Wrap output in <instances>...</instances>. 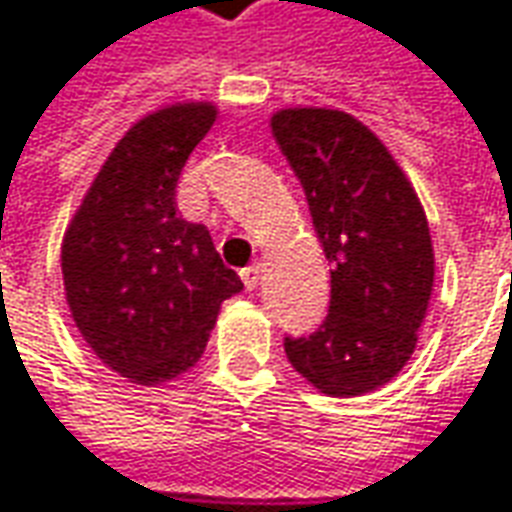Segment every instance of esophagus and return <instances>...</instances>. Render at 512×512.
I'll list each match as a JSON object with an SVG mask.
<instances>
[{"label":"esophagus","mask_w":512,"mask_h":512,"mask_svg":"<svg viewBox=\"0 0 512 512\" xmlns=\"http://www.w3.org/2000/svg\"><path fill=\"white\" fill-rule=\"evenodd\" d=\"M239 276H242V281H245V287H248V290H256V287H259V278H262V264L259 262L248 264Z\"/></svg>","instance_id":"obj_1"}]
</instances>
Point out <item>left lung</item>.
Masks as SVG:
<instances>
[{
  "label": "left lung",
  "instance_id": "8db88e82",
  "mask_svg": "<svg viewBox=\"0 0 512 512\" xmlns=\"http://www.w3.org/2000/svg\"><path fill=\"white\" fill-rule=\"evenodd\" d=\"M273 136L334 267L329 315L309 337H284V351L320 393L362 396L415 351L435 281L429 222L393 155L354 116L287 108Z\"/></svg>",
  "mask_w": 512,
  "mask_h": 512
}]
</instances>
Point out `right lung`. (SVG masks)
Instances as JSON below:
<instances>
[{
  "label": "right lung",
  "mask_w": 512,
  "mask_h": 512,
  "mask_svg": "<svg viewBox=\"0 0 512 512\" xmlns=\"http://www.w3.org/2000/svg\"><path fill=\"white\" fill-rule=\"evenodd\" d=\"M217 119L209 102L144 116L119 139L63 236L66 301L91 351L139 384L175 379L242 281L206 225L178 217L183 167Z\"/></svg>",
  "instance_id": "1"
}]
</instances>
